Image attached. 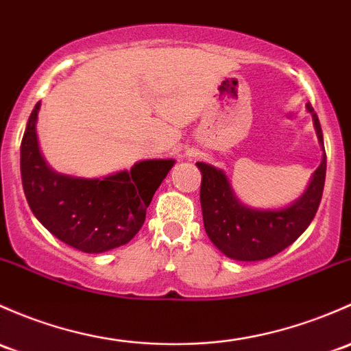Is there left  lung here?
Masks as SVG:
<instances>
[{
	"label": "left lung",
	"instance_id": "8db88e82",
	"mask_svg": "<svg viewBox=\"0 0 351 351\" xmlns=\"http://www.w3.org/2000/svg\"><path fill=\"white\" fill-rule=\"evenodd\" d=\"M323 146V132L313 106L306 104ZM324 149V147H323ZM202 171L200 202L205 232L227 257L235 261H263L291 245L308 228L318 212L326 176V153L304 195L282 210H254L235 198L223 171L197 163Z\"/></svg>",
	"mask_w": 351,
	"mask_h": 351
}]
</instances>
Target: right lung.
I'll return each instance as SVG.
<instances>
[{
    "instance_id": "1",
    "label": "right lung",
    "mask_w": 351,
    "mask_h": 351,
    "mask_svg": "<svg viewBox=\"0 0 351 351\" xmlns=\"http://www.w3.org/2000/svg\"><path fill=\"white\" fill-rule=\"evenodd\" d=\"M29 114L21 139V183L33 215L67 245L99 254L124 245L146 219L154 191L171 169L173 160L139 161L131 171L106 178L58 175L43 160L36 141V114Z\"/></svg>"
}]
</instances>
